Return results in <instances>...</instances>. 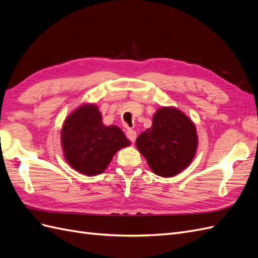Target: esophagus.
<instances>
[{
  "instance_id": "obj_1",
  "label": "esophagus",
  "mask_w": 258,
  "mask_h": 258,
  "mask_svg": "<svg viewBox=\"0 0 258 258\" xmlns=\"http://www.w3.org/2000/svg\"><path fill=\"white\" fill-rule=\"evenodd\" d=\"M126 136H127V138L130 140L131 142H135L136 139H137V132L135 130H132V129L129 128L126 131Z\"/></svg>"
}]
</instances>
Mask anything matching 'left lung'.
Listing matches in <instances>:
<instances>
[{
  "label": "left lung",
  "instance_id": "8db88e82",
  "mask_svg": "<svg viewBox=\"0 0 258 258\" xmlns=\"http://www.w3.org/2000/svg\"><path fill=\"white\" fill-rule=\"evenodd\" d=\"M153 172L170 177L191 162L198 144L194 122L174 107H161L153 117L150 129L136 141Z\"/></svg>",
  "mask_w": 258,
  "mask_h": 258
}]
</instances>
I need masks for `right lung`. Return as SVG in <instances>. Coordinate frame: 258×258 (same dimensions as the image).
I'll return each mask as SVG.
<instances>
[{
	"instance_id": "right-lung-1",
	"label": "right lung",
	"mask_w": 258,
	"mask_h": 258,
	"mask_svg": "<svg viewBox=\"0 0 258 258\" xmlns=\"http://www.w3.org/2000/svg\"><path fill=\"white\" fill-rule=\"evenodd\" d=\"M61 143L70 166L93 176L102 173L116 152L131 142L118 127L104 126L95 104H85L66 119Z\"/></svg>"
}]
</instances>
